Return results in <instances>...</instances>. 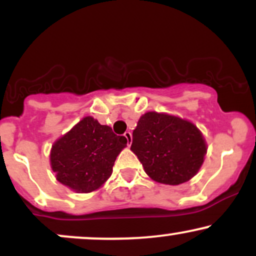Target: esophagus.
<instances>
[{"label": "esophagus", "mask_w": 256, "mask_h": 256, "mask_svg": "<svg viewBox=\"0 0 256 256\" xmlns=\"http://www.w3.org/2000/svg\"><path fill=\"white\" fill-rule=\"evenodd\" d=\"M124 136L126 140H128V146H131V142H132V134L130 131H126L124 134Z\"/></svg>", "instance_id": "34e87169"}]
</instances>
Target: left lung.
Segmentation results:
<instances>
[{"label":"left lung","mask_w":256,"mask_h":256,"mask_svg":"<svg viewBox=\"0 0 256 256\" xmlns=\"http://www.w3.org/2000/svg\"><path fill=\"white\" fill-rule=\"evenodd\" d=\"M132 137L131 150L158 183L178 185L190 180L207 152L204 138L192 122L165 113L143 114Z\"/></svg>","instance_id":"left-lung-1"}]
</instances>
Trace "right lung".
Returning a JSON list of instances; mask_svg holds the SVG:
<instances>
[{"mask_svg": "<svg viewBox=\"0 0 256 256\" xmlns=\"http://www.w3.org/2000/svg\"><path fill=\"white\" fill-rule=\"evenodd\" d=\"M128 140L110 126L85 116L52 146L50 165L61 184L76 192H91L110 177L114 161Z\"/></svg>", "mask_w": 256, "mask_h": 256, "instance_id": "add662e5", "label": "right lung"}]
</instances>
